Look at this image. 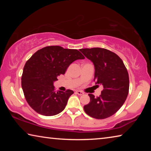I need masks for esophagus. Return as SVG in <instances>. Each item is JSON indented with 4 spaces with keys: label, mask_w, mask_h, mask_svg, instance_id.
Here are the masks:
<instances>
[{
    "label": "esophagus",
    "mask_w": 151,
    "mask_h": 151,
    "mask_svg": "<svg viewBox=\"0 0 151 151\" xmlns=\"http://www.w3.org/2000/svg\"><path fill=\"white\" fill-rule=\"evenodd\" d=\"M76 93L78 94V95H83V94H84V93L83 91H76Z\"/></svg>",
    "instance_id": "obj_1"
}]
</instances>
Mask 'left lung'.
Listing matches in <instances>:
<instances>
[{"label": "left lung", "mask_w": 151, "mask_h": 151, "mask_svg": "<svg viewBox=\"0 0 151 151\" xmlns=\"http://www.w3.org/2000/svg\"><path fill=\"white\" fill-rule=\"evenodd\" d=\"M80 50L94 64L96 86L102 85L104 88L99 96L88 94L90 103L84 106V110L93 118H108L123 105L129 94V77L126 66L118 55L105 48H82Z\"/></svg>", "instance_id": "1"}]
</instances>
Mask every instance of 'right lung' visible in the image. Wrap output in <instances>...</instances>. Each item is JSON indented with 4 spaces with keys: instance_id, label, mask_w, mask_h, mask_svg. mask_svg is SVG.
I'll list each match as a JSON object with an SVG mask.
<instances>
[{
    "instance_id": "1",
    "label": "right lung",
    "mask_w": 151,
    "mask_h": 151,
    "mask_svg": "<svg viewBox=\"0 0 151 151\" xmlns=\"http://www.w3.org/2000/svg\"><path fill=\"white\" fill-rule=\"evenodd\" d=\"M85 57L76 49L48 46L37 50L24 66L21 85L28 104L39 114L56 115L65 109L72 90L55 91L53 83L71 63Z\"/></svg>"
}]
</instances>
